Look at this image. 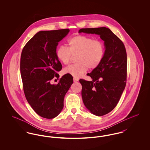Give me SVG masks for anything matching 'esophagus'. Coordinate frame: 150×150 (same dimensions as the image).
Here are the masks:
<instances>
[{"mask_svg": "<svg viewBox=\"0 0 150 150\" xmlns=\"http://www.w3.org/2000/svg\"><path fill=\"white\" fill-rule=\"evenodd\" d=\"M73 79H74V82H77V81H78L79 79L77 78H75V77H74V78H73Z\"/></svg>", "mask_w": 150, "mask_h": 150, "instance_id": "34e87169", "label": "esophagus"}]
</instances>
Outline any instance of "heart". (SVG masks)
Returning a JSON list of instances; mask_svg holds the SVG:
<instances>
[{
  "mask_svg": "<svg viewBox=\"0 0 150 150\" xmlns=\"http://www.w3.org/2000/svg\"><path fill=\"white\" fill-rule=\"evenodd\" d=\"M67 48L59 47L56 54L57 59L65 65L71 63L72 56H76V61L78 62L64 70V74L75 78L81 76L88 68H97L102 62L105 54L104 43L89 36H74L67 40Z\"/></svg>",
  "mask_w": 150,
  "mask_h": 150,
  "instance_id": "obj_1",
  "label": "heart"
}]
</instances>
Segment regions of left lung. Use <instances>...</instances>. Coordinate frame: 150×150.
Returning a JSON list of instances; mask_svg holds the SVG:
<instances>
[{
    "instance_id": "left-lung-1",
    "label": "left lung",
    "mask_w": 150,
    "mask_h": 150,
    "mask_svg": "<svg viewBox=\"0 0 150 150\" xmlns=\"http://www.w3.org/2000/svg\"><path fill=\"white\" fill-rule=\"evenodd\" d=\"M79 32L98 34L105 42L106 50L102 62L87 74L93 80H79L84 105L93 114L103 116L116 106L126 86L127 56L125 45L105 27L81 29Z\"/></svg>"
}]
</instances>
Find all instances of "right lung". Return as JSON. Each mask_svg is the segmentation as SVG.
I'll return each instance as SVG.
<instances>
[{"instance_id": "right-lung-1", "label": "right lung", "mask_w": 150, "mask_h": 150, "mask_svg": "<svg viewBox=\"0 0 150 150\" xmlns=\"http://www.w3.org/2000/svg\"><path fill=\"white\" fill-rule=\"evenodd\" d=\"M69 29L41 31L37 33L22 50L20 71L25 97L34 111L45 119L56 117L64 107V96L73 78L65 74L57 84H51L59 78L62 68L56 54L58 42Z\"/></svg>"}]
</instances>
